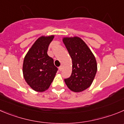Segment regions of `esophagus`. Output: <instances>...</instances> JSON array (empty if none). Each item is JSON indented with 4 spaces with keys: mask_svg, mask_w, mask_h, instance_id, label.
Masks as SVG:
<instances>
[{
    "mask_svg": "<svg viewBox=\"0 0 124 124\" xmlns=\"http://www.w3.org/2000/svg\"><path fill=\"white\" fill-rule=\"evenodd\" d=\"M59 71H62V70H63V66H60V67H59Z\"/></svg>",
    "mask_w": 124,
    "mask_h": 124,
    "instance_id": "34e87169",
    "label": "esophagus"
}]
</instances>
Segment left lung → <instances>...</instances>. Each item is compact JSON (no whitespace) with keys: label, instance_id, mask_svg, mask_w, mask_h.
I'll list each match as a JSON object with an SVG mask.
<instances>
[{"label":"left lung","instance_id":"1","mask_svg":"<svg viewBox=\"0 0 124 124\" xmlns=\"http://www.w3.org/2000/svg\"><path fill=\"white\" fill-rule=\"evenodd\" d=\"M63 42L72 59V71L64 79L68 87L80 92L90 87L97 71L96 59L85 43L78 37L63 39Z\"/></svg>","mask_w":124,"mask_h":124}]
</instances>
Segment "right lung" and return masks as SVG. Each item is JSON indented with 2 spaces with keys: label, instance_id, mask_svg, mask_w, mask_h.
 Wrapping results in <instances>:
<instances>
[{
  "label": "right lung",
  "instance_id": "add662e5",
  "mask_svg": "<svg viewBox=\"0 0 124 124\" xmlns=\"http://www.w3.org/2000/svg\"><path fill=\"white\" fill-rule=\"evenodd\" d=\"M53 37L52 36L39 38L24 59V78L28 84L37 92L48 89L58 71L53 59L47 54L48 46Z\"/></svg>",
  "mask_w": 124,
  "mask_h": 124
}]
</instances>
